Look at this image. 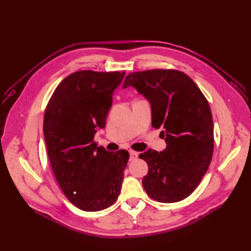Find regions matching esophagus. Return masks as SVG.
<instances>
[{
  "label": "esophagus",
  "mask_w": 251,
  "mask_h": 251,
  "mask_svg": "<svg viewBox=\"0 0 251 251\" xmlns=\"http://www.w3.org/2000/svg\"><path fill=\"white\" fill-rule=\"evenodd\" d=\"M137 157H138V153H137V151H130V160H131V161L136 160V159H137Z\"/></svg>",
  "instance_id": "obj_1"
}]
</instances>
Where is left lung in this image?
I'll return each mask as SVG.
<instances>
[{
    "label": "left lung",
    "instance_id": "left-lung-1",
    "mask_svg": "<svg viewBox=\"0 0 251 251\" xmlns=\"http://www.w3.org/2000/svg\"><path fill=\"white\" fill-rule=\"evenodd\" d=\"M134 87L151 103V126L161 128L162 151L139 155L149 165L142 179L147 194L158 202L185 199L199 185L214 153V123L206 98L185 73L173 69L133 72L123 88Z\"/></svg>",
    "mask_w": 251,
    "mask_h": 251
}]
</instances>
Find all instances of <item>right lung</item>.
<instances>
[{
    "instance_id": "add662e5",
    "label": "right lung",
    "mask_w": 251,
    "mask_h": 251,
    "mask_svg": "<svg viewBox=\"0 0 251 251\" xmlns=\"http://www.w3.org/2000/svg\"><path fill=\"white\" fill-rule=\"evenodd\" d=\"M125 71L74 72L62 80L45 110L44 136L55 179L73 205L85 211L108 208L117 200L128 151L115 153L94 141L112 107Z\"/></svg>"
}]
</instances>
